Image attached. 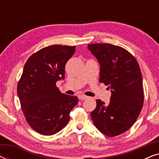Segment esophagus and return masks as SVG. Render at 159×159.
Returning a JSON list of instances; mask_svg holds the SVG:
<instances>
[{"mask_svg": "<svg viewBox=\"0 0 159 159\" xmlns=\"http://www.w3.org/2000/svg\"><path fill=\"white\" fill-rule=\"evenodd\" d=\"M78 98H79V99L81 100V101H83V100H86L88 98V97L84 95H78Z\"/></svg>", "mask_w": 159, "mask_h": 159, "instance_id": "obj_1", "label": "esophagus"}]
</instances>
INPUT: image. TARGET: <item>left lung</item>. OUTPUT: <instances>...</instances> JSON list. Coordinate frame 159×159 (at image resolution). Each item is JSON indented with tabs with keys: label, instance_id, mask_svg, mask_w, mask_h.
<instances>
[{
	"label": "left lung",
	"instance_id": "obj_1",
	"mask_svg": "<svg viewBox=\"0 0 159 159\" xmlns=\"http://www.w3.org/2000/svg\"><path fill=\"white\" fill-rule=\"evenodd\" d=\"M100 64L101 83L111 88L109 103L96 100L91 118L98 129L108 137L127 131L141 111L144 101L142 74L135 58L123 48L109 43L88 45Z\"/></svg>",
	"mask_w": 159,
	"mask_h": 159
}]
</instances>
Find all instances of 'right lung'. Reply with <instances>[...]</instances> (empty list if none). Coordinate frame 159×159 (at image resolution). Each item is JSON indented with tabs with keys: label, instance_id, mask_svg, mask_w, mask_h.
<instances>
[{
	"label": "right lung",
	"instance_id": "obj_1",
	"mask_svg": "<svg viewBox=\"0 0 159 159\" xmlns=\"http://www.w3.org/2000/svg\"><path fill=\"white\" fill-rule=\"evenodd\" d=\"M75 46L53 45L28 58L17 85L21 107L30 127L43 135H52L68 124L78 103L75 95L61 93L56 82L64 79L65 66Z\"/></svg>",
	"mask_w": 159,
	"mask_h": 159
}]
</instances>
